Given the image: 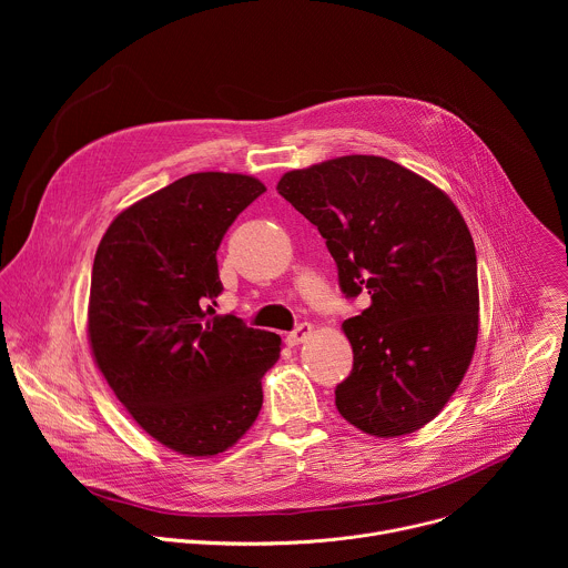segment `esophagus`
<instances>
[{
	"label": "esophagus",
	"mask_w": 568,
	"mask_h": 568,
	"mask_svg": "<svg viewBox=\"0 0 568 568\" xmlns=\"http://www.w3.org/2000/svg\"><path fill=\"white\" fill-rule=\"evenodd\" d=\"M310 335H312V326H310V323H298V326H296L292 333H287V344H290V346H298V344H303L305 339H310Z\"/></svg>",
	"instance_id": "34e87169"
}]
</instances>
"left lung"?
I'll list each match as a JSON object with an SVG mask.
<instances>
[{
	"label": "left lung",
	"mask_w": 568,
	"mask_h": 568,
	"mask_svg": "<svg viewBox=\"0 0 568 568\" xmlns=\"http://www.w3.org/2000/svg\"><path fill=\"white\" fill-rule=\"evenodd\" d=\"M276 191L326 240L346 298L353 371L335 404L357 429L393 438L434 420L478 335L476 252L454 202L384 156L348 154L290 171Z\"/></svg>",
	"instance_id": "left-lung-1"
}]
</instances>
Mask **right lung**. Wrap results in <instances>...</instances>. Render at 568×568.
I'll return each mask as SVG.
<instances>
[{
  "mask_svg": "<svg viewBox=\"0 0 568 568\" xmlns=\"http://www.w3.org/2000/svg\"><path fill=\"white\" fill-rule=\"evenodd\" d=\"M265 191L250 175H186L119 213L94 258V359L130 416L186 456H215L254 425L281 353L278 335L213 310L220 242Z\"/></svg>",
  "mask_w": 568,
  "mask_h": 568,
  "instance_id": "right-lung-1",
  "label": "right lung"
}]
</instances>
